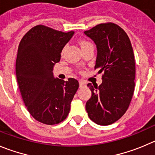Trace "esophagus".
Returning a JSON list of instances; mask_svg holds the SVG:
<instances>
[{"label": "esophagus", "instance_id": "34e87169", "mask_svg": "<svg viewBox=\"0 0 155 155\" xmlns=\"http://www.w3.org/2000/svg\"><path fill=\"white\" fill-rule=\"evenodd\" d=\"M79 87L80 88H82L84 87V86H86V82H84V81L82 80H79Z\"/></svg>", "mask_w": 155, "mask_h": 155}]
</instances>
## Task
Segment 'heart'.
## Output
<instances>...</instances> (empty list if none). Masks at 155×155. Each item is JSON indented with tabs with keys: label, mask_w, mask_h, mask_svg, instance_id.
<instances>
[{
	"label": "heart",
	"mask_w": 155,
	"mask_h": 155,
	"mask_svg": "<svg viewBox=\"0 0 155 155\" xmlns=\"http://www.w3.org/2000/svg\"><path fill=\"white\" fill-rule=\"evenodd\" d=\"M88 44H90V43H89V42L87 41L81 42V47H84V46H86V45H88Z\"/></svg>",
	"instance_id": "heart-1"
}]
</instances>
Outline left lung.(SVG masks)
I'll return each mask as SVG.
<instances>
[{
    "label": "left lung",
    "instance_id": "1",
    "mask_svg": "<svg viewBox=\"0 0 155 155\" xmlns=\"http://www.w3.org/2000/svg\"><path fill=\"white\" fill-rule=\"evenodd\" d=\"M97 48L95 69L103 73L99 86L88 83L92 96L86 102L89 118L108 125L125 113L134 89L135 63L131 41L119 26L101 24L84 32Z\"/></svg>",
    "mask_w": 155,
    "mask_h": 155
}]
</instances>
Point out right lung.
Here are the masks:
<instances>
[{
  "label": "right lung",
  "instance_id": "1",
  "mask_svg": "<svg viewBox=\"0 0 155 155\" xmlns=\"http://www.w3.org/2000/svg\"><path fill=\"white\" fill-rule=\"evenodd\" d=\"M74 31L63 33L43 25L30 29L19 44L16 75L23 101L30 115L46 125L63 121L79 82L73 78L63 81L53 76L63 47Z\"/></svg>",
  "mask_w": 155,
  "mask_h": 155
}]
</instances>
